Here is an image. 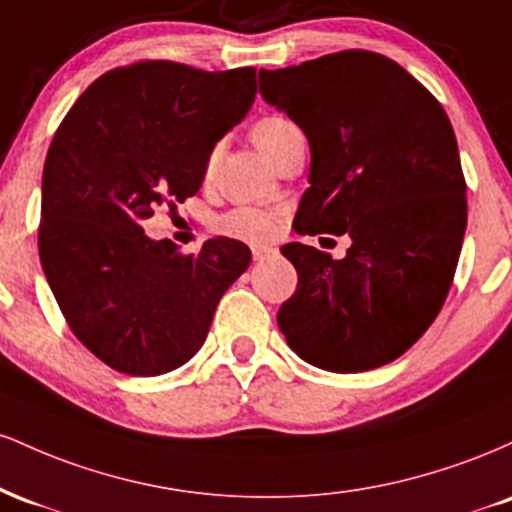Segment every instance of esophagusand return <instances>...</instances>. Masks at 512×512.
Segmentation results:
<instances>
[{
	"mask_svg": "<svg viewBox=\"0 0 512 512\" xmlns=\"http://www.w3.org/2000/svg\"><path fill=\"white\" fill-rule=\"evenodd\" d=\"M269 252H272V248H267V245H255V248H252V257H255V260L260 262V260H264V257L269 255Z\"/></svg>",
	"mask_w": 512,
	"mask_h": 512,
	"instance_id": "obj_1",
	"label": "esophagus"
}]
</instances>
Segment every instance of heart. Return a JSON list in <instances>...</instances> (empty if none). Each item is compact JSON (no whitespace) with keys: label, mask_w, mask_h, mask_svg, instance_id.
Instances as JSON below:
<instances>
[{"label":"heart","mask_w":512,"mask_h":512,"mask_svg":"<svg viewBox=\"0 0 512 512\" xmlns=\"http://www.w3.org/2000/svg\"><path fill=\"white\" fill-rule=\"evenodd\" d=\"M250 137L255 142L260 154L267 158L269 163L279 161L281 156L286 154V149L301 139V129H298L289 117H281V115H267L260 117L250 129ZM216 163V151H211L207 156V163H204V173H211ZM221 231L228 233V236H236V238H245V240H267L274 233V221L269 219L267 214L255 209H236L221 221Z\"/></svg>","instance_id":"heart-1"}]
</instances>
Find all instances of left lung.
I'll list each match as a JSON object with an SVG mask.
<instances>
[{
  "mask_svg": "<svg viewBox=\"0 0 512 512\" xmlns=\"http://www.w3.org/2000/svg\"><path fill=\"white\" fill-rule=\"evenodd\" d=\"M260 93L310 144L293 228L351 238L344 260L281 248L298 286L279 330L310 366H385L436 320L460 260L467 185L448 115L407 69L368 50L260 69Z\"/></svg>",
  "mask_w": 512,
  "mask_h": 512,
  "instance_id": "1",
  "label": "left lung"
}]
</instances>
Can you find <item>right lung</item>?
<instances>
[{
  "instance_id": "obj_1",
  "label": "right lung",
  "mask_w": 512,
  "mask_h": 512,
  "mask_svg": "<svg viewBox=\"0 0 512 512\" xmlns=\"http://www.w3.org/2000/svg\"><path fill=\"white\" fill-rule=\"evenodd\" d=\"M255 93L252 67L137 62L93 81L57 129L43 168L40 264L76 339L110 368L151 378L190 361L250 267L240 240L180 255L142 223L197 195L207 156Z\"/></svg>"
}]
</instances>
